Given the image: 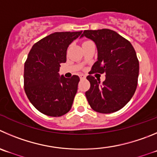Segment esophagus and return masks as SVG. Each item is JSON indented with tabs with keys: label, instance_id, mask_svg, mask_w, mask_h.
Returning a JSON list of instances; mask_svg holds the SVG:
<instances>
[{
	"label": "esophagus",
	"instance_id": "esophagus-1",
	"mask_svg": "<svg viewBox=\"0 0 157 157\" xmlns=\"http://www.w3.org/2000/svg\"><path fill=\"white\" fill-rule=\"evenodd\" d=\"M80 79H85L86 78V76L84 74H80Z\"/></svg>",
	"mask_w": 157,
	"mask_h": 157
}]
</instances>
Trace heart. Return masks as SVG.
<instances>
[{
  "mask_svg": "<svg viewBox=\"0 0 157 157\" xmlns=\"http://www.w3.org/2000/svg\"><path fill=\"white\" fill-rule=\"evenodd\" d=\"M87 42V41H84V42H83V43H84V42Z\"/></svg>",
  "mask_w": 157,
  "mask_h": 157,
  "instance_id": "b5f03b06",
  "label": "heart"
}]
</instances>
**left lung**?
Segmentation results:
<instances>
[{
	"label": "left lung",
	"instance_id": "1",
	"mask_svg": "<svg viewBox=\"0 0 157 157\" xmlns=\"http://www.w3.org/2000/svg\"><path fill=\"white\" fill-rule=\"evenodd\" d=\"M95 42L98 61L87 77L90 87L85 94L90 106L99 113H112L125 106L134 95L138 83L139 64L131 42L111 29L84 30L81 37ZM106 74L102 84L90 74Z\"/></svg>",
	"mask_w": 157,
	"mask_h": 157
}]
</instances>
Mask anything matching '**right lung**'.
I'll use <instances>...</instances> for the list:
<instances>
[{"label":"right lung","mask_w":157,"mask_h":157,"mask_svg":"<svg viewBox=\"0 0 157 157\" xmlns=\"http://www.w3.org/2000/svg\"><path fill=\"white\" fill-rule=\"evenodd\" d=\"M81 32H54L35 43L25 63L24 89L32 105L48 116L59 117L71 108L80 81L59 76L69 45Z\"/></svg>","instance_id":"right-lung-1"}]
</instances>
